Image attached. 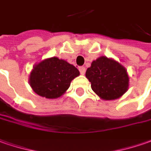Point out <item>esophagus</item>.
Segmentation results:
<instances>
[{
    "mask_svg": "<svg viewBox=\"0 0 151 151\" xmlns=\"http://www.w3.org/2000/svg\"><path fill=\"white\" fill-rule=\"evenodd\" d=\"M79 72H80V73L82 74V75H83L84 73H85V72H86V68L84 67H79Z\"/></svg>",
    "mask_w": 151,
    "mask_h": 151,
    "instance_id": "obj_1",
    "label": "esophagus"
}]
</instances>
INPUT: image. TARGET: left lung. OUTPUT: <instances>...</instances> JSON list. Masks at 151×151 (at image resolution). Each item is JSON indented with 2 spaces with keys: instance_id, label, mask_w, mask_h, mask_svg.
Returning <instances> with one entry per match:
<instances>
[{
  "instance_id": "8db88e82",
  "label": "left lung",
  "mask_w": 151,
  "mask_h": 151,
  "mask_svg": "<svg viewBox=\"0 0 151 151\" xmlns=\"http://www.w3.org/2000/svg\"><path fill=\"white\" fill-rule=\"evenodd\" d=\"M93 92L103 100L122 97L129 87L127 69L114 59L101 56L92 62L86 71Z\"/></svg>"
}]
</instances>
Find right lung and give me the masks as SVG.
<instances>
[{
    "instance_id": "1",
    "label": "right lung",
    "mask_w": 151,
    "mask_h": 151,
    "mask_svg": "<svg viewBox=\"0 0 151 151\" xmlns=\"http://www.w3.org/2000/svg\"><path fill=\"white\" fill-rule=\"evenodd\" d=\"M78 76L79 71L73 64L53 57L35 65L29 82L39 96L54 99L61 97L69 88L72 80Z\"/></svg>"
}]
</instances>
